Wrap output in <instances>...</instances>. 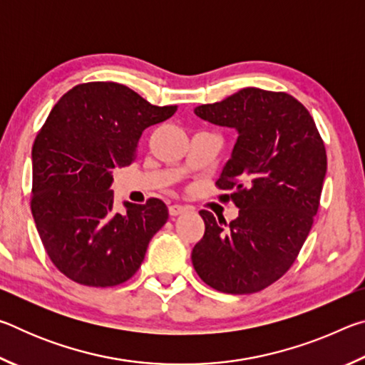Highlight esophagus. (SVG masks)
Wrapping results in <instances>:
<instances>
[{
	"instance_id": "obj_1",
	"label": "esophagus",
	"mask_w": 365,
	"mask_h": 365,
	"mask_svg": "<svg viewBox=\"0 0 365 365\" xmlns=\"http://www.w3.org/2000/svg\"><path fill=\"white\" fill-rule=\"evenodd\" d=\"M187 211H188V209L185 207V206H182V205H172V206L169 207V214H170V215H174V217H175V215L185 214Z\"/></svg>"
}]
</instances>
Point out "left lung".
Masks as SVG:
<instances>
[{"mask_svg":"<svg viewBox=\"0 0 365 365\" xmlns=\"http://www.w3.org/2000/svg\"><path fill=\"white\" fill-rule=\"evenodd\" d=\"M195 114L238 133L217 185L232 190L240 211L230 224L200 211L206 232L191 262L217 292H261L292 267L311 230L327 174L324 141L309 110L287 93L248 86Z\"/></svg>","mask_w":365,"mask_h":365,"instance_id":"left-lung-1","label":"left lung"}]
</instances>
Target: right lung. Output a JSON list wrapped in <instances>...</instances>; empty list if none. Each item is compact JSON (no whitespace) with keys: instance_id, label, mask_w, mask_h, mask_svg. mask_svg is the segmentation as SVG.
I'll return each mask as SVG.
<instances>
[{"instance_id":"add662e5","label":"right lung","mask_w":365,"mask_h":365,"mask_svg":"<svg viewBox=\"0 0 365 365\" xmlns=\"http://www.w3.org/2000/svg\"><path fill=\"white\" fill-rule=\"evenodd\" d=\"M175 110L114 82L73 86L51 109L32 148V214L49 259L71 280L115 287L143 262L168 206L151 197L115 212L113 170L130 165L145 128Z\"/></svg>"}]
</instances>
